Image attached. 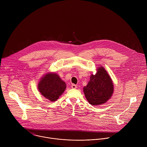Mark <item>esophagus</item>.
Wrapping results in <instances>:
<instances>
[{
	"label": "esophagus",
	"mask_w": 147,
	"mask_h": 147,
	"mask_svg": "<svg viewBox=\"0 0 147 147\" xmlns=\"http://www.w3.org/2000/svg\"><path fill=\"white\" fill-rule=\"evenodd\" d=\"M71 88L72 89H76L77 88V86L76 85H75V84H72L71 85Z\"/></svg>",
	"instance_id": "esophagus-1"
}]
</instances>
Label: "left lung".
I'll list each match as a JSON object with an SVG mask.
<instances>
[{
    "instance_id": "8db88e82",
    "label": "left lung",
    "mask_w": 147,
    "mask_h": 147,
    "mask_svg": "<svg viewBox=\"0 0 147 147\" xmlns=\"http://www.w3.org/2000/svg\"><path fill=\"white\" fill-rule=\"evenodd\" d=\"M85 96L90 105H103L114 92L113 80L102 66L98 67L95 75L92 74L88 84L83 88Z\"/></svg>"
}]
</instances>
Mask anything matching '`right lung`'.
Returning a JSON list of instances; mask_svg holds the SVG:
<instances>
[{
	"instance_id": "right-lung-1",
	"label": "right lung",
	"mask_w": 147,
	"mask_h": 147,
	"mask_svg": "<svg viewBox=\"0 0 147 147\" xmlns=\"http://www.w3.org/2000/svg\"><path fill=\"white\" fill-rule=\"evenodd\" d=\"M65 88V83L54 72L46 73L38 83V89L42 96L52 102L59 98Z\"/></svg>"
}]
</instances>
